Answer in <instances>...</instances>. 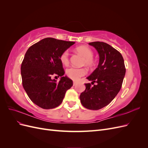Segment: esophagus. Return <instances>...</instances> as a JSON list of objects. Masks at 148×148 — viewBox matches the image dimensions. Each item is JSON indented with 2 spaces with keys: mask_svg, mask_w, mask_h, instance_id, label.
<instances>
[{
  "mask_svg": "<svg viewBox=\"0 0 148 148\" xmlns=\"http://www.w3.org/2000/svg\"><path fill=\"white\" fill-rule=\"evenodd\" d=\"M77 82H73V86H75V85H77Z\"/></svg>",
  "mask_w": 148,
  "mask_h": 148,
  "instance_id": "1",
  "label": "esophagus"
}]
</instances>
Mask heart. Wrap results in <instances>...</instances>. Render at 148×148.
<instances>
[{"label":"heart","mask_w":148,"mask_h":148,"mask_svg":"<svg viewBox=\"0 0 148 148\" xmlns=\"http://www.w3.org/2000/svg\"><path fill=\"white\" fill-rule=\"evenodd\" d=\"M78 53L84 57L83 63L88 66H91L94 64V60L92 59L93 52L90 48L86 46H79L76 49ZM69 53L68 51H65L62 53L60 59L62 64L65 65H67L69 64ZM86 73V70L84 69H78L76 67H70L66 70V74L67 77L70 79L75 80H78L80 77H83Z\"/></svg>","instance_id":"1"}]
</instances>
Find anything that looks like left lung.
I'll return each mask as SVG.
<instances>
[{"instance_id":"left-lung-1","label":"left lung","mask_w":148,"mask_h":148,"mask_svg":"<svg viewBox=\"0 0 148 148\" xmlns=\"http://www.w3.org/2000/svg\"><path fill=\"white\" fill-rule=\"evenodd\" d=\"M99 56L97 68L86 78L93 86L85 83L86 89L79 96L82 104L90 110H99L108 105L117 95L125 77L124 60L122 54L109 44L103 42H89Z\"/></svg>"}]
</instances>
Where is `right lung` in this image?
Instances as JSON below:
<instances>
[{
  "label": "right lung",
  "instance_id": "right-lung-1",
  "mask_svg": "<svg viewBox=\"0 0 148 148\" xmlns=\"http://www.w3.org/2000/svg\"><path fill=\"white\" fill-rule=\"evenodd\" d=\"M52 38H44L26 51L21 66L22 84L29 99L44 109L59 106L66 91L73 86L66 76L60 57L75 44ZM53 75L61 77L59 82L52 79Z\"/></svg>",
  "mask_w": 148,
  "mask_h": 148
}]
</instances>
